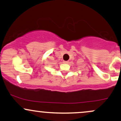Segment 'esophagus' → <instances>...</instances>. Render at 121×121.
Segmentation results:
<instances>
[{
	"instance_id": "esophagus-1",
	"label": "esophagus",
	"mask_w": 121,
	"mask_h": 121,
	"mask_svg": "<svg viewBox=\"0 0 121 121\" xmlns=\"http://www.w3.org/2000/svg\"><path fill=\"white\" fill-rule=\"evenodd\" d=\"M63 62L64 64H68V61H64Z\"/></svg>"
}]
</instances>
